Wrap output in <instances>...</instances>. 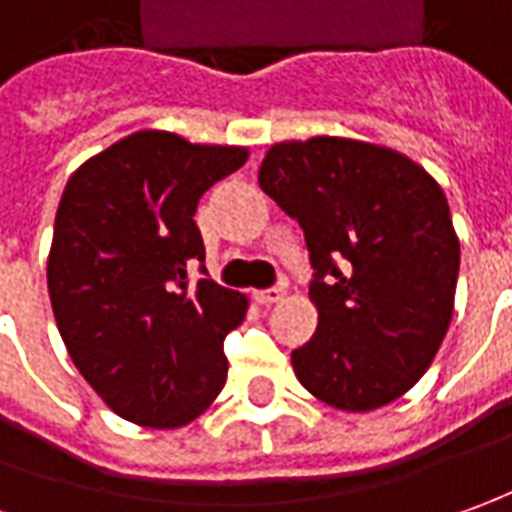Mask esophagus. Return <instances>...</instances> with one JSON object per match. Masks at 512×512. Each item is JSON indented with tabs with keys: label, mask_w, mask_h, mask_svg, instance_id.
I'll return each mask as SVG.
<instances>
[{
	"label": "esophagus",
	"mask_w": 512,
	"mask_h": 512,
	"mask_svg": "<svg viewBox=\"0 0 512 512\" xmlns=\"http://www.w3.org/2000/svg\"><path fill=\"white\" fill-rule=\"evenodd\" d=\"M255 300L260 302V305H277V302L285 300V288L274 285V288H266V291H257Z\"/></svg>",
	"instance_id": "1"
}]
</instances>
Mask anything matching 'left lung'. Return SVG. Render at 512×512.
I'll return each instance as SVG.
<instances>
[{
    "mask_svg": "<svg viewBox=\"0 0 512 512\" xmlns=\"http://www.w3.org/2000/svg\"><path fill=\"white\" fill-rule=\"evenodd\" d=\"M257 182L311 252V342L291 353L314 398L370 412L415 387L454 314L460 238L443 187L409 156L344 137L277 142Z\"/></svg>",
    "mask_w": 512,
    "mask_h": 512,
    "instance_id": "1",
    "label": "left lung"
}]
</instances>
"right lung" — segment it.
<instances>
[{
    "instance_id": "1",
    "label": "right lung",
    "mask_w": 512,
    "mask_h": 512,
    "mask_svg": "<svg viewBox=\"0 0 512 512\" xmlns=\"http://www.w3.org/2000/svg\"><path fill=\"white\" fill-rule=\"evenodd\" d=\"M246 156L137 131L66 182L47 260L52 314L89 387L137 426H187L224 389V339L249 300L210 277L190 280L204 263L193 215Z\"/></svg>"
}]
</instances>
